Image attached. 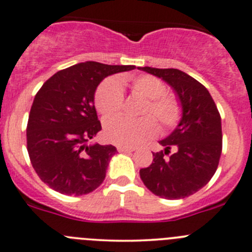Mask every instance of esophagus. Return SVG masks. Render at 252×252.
I'll use <instances>...</instances> for the list:
<instances>
[{
	"mask_svg": "<svg viewBox=\"0 0 252 252\" xmlns=\"http://www.w3.org/2000/svg\"><path fill=\"white\" fill-rule=\"evenodd\" d=\"M118 151L121 152V153H131V152L134 151L133 147H127V146H119Z\"/></svg>",
	"mask_w": 252,
	"mask_h": 252,
	"instance_id": "esophagus-1",
	"label": "esophagus"
}]
</instances>
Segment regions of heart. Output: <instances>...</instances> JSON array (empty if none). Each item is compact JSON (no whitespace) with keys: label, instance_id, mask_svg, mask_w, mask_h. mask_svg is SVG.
I'll use <instances>...</instances> for the list:
<instances>
[{"label":"heart","instance_id":"1","mask_svg":"<svg viewBox=\"0 0 252 252\" xmlns=\"http://www.w3.org/2000/svg\"><path fill=\"white\" fill-rule=\"evenodd\" d=\"M131 88L136 94L147 99L143 114H152L161 127L169 128L176 125L180 119V105L174 96L165 94L166 87L160 79L142 74L131 79ZM95 108L104 118L119 113L124 103L123 84L116 78H106L99 84L94 95ZM158 129L152 116L139 120H129L115 116L105 121L104 134L106 139L120 146H136L144 139L154 136Z\"/></svg>","mask_w":252,"mask_h":252}]
</instances>
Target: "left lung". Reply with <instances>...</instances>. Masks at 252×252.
<instances>
[{"label": "left lung", "mask_w": 252, "mask_h": 252, "mask_svg": "<svg viewBox=\"0 0 252 252\" xmlns=\"http://www.w3.org/2000/svg\"><path fill=\"white\" fill-rule=\"evenodd\" d=\"M171 87L181 106L174 131L159 141L164 151L153 153V163L139 170L151 192L161 198L180 200L207 185L218 168L221 153V121L210 92L176 68L139 67ZM171 148L176 152L163 157Z\"/></svg>", "instance_id": "obj_1"}]
</instances>
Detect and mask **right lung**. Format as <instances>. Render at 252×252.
Listing matches in <instances>:
<instances>
[{"label":"right lung","instance_id":"1","mask_svg":"<svg viewBox=\"0 0 252 252\" xmlns=\"http://www.w3.org/2000/svg\"><path fill=\"white\" fill-rule=\"evenodd\" d=\"M134 66L81 62L55 73L36 93L27 126V149L34 170L49 188L68 196L103 184L111 144H88L101 129L94 95L100 82Z\"/></svg>","mask_w":252,"mask_h":252}]
</instances>
